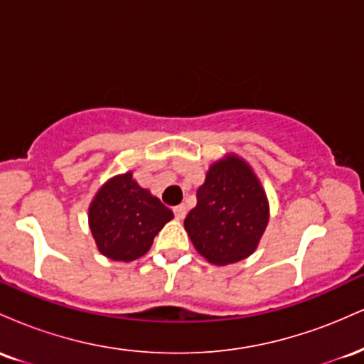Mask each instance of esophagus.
Returning a JSON list of instances; mask_svg holds the SVG:
<instances>
[{"instance_id":"obj_1","label":"esophagus","mask_w":364,"mask_h":364,"mask_svg":"<svg viewBox=\"0 0 364 364\" xmlns=\"http://www.w3.org/2000/svg\"><path fill=\"white\" fill-rule=\"evenodd\" d=\"M173 212H174V215H176V219L178 220H181V219H185V215H186V205H176L173 208Z\"/></svg>"}]
</instances>
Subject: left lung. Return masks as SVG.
Listing matches in <instances>:
<instances>
[{"mask_svg": "<svg viewBox=\"0 0 364 364\" xmlns=\"http://www.w3.org/2000/svg\"><path fill=\"white\" fill-rule=\"evenodd\" d=\"M269 224V200L250 164L229 154L207 171L185 229L196 252L214 265L248 258Z\"/></svg>", "mask_w": 364, "mask_h": 364, "instance_id": "8db88e82", "label": "left lung"}]
</instances>
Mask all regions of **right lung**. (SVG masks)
I'll return each mask as SVG.
<instances>
[{
	"label": "right lung",
	"instance_id": "1",
	"mask_svg": "<svg viewBox=\"0 0 364 364\" xmlns=\"http://www.w3.org/2000/svg\"><path fill=\"white\" fill-rule=\"evenodd\" d=\"M173 217L157 196L133 179L132 171L104 183L89 207L95 245L104 257L116 262L144 257Z\"/></svg>",
	"mask_w": 364,
	"mask_h": 364
}]
</instances>
